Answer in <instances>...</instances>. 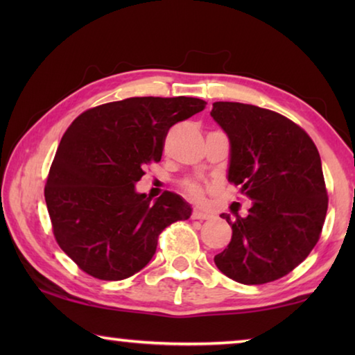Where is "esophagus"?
Segmentation results:
<instances>
[{
	"label": "esophagus",
	"instance_id": "esophagus-1",
	"mask_svg": "<svg viewBox=\"0 0 355 355\" xmlns=\"http://www.w3.org/2000/svg\"><path fill=\"white\" fill-rule=\"evenodd\" d=\"M209 218H211V213L207 211V209H202V208H194V211H192V219L203 220V219H209Z\"/></svg>",
	"mask_w": 355,
	"mask_h": 355
}]
</instances>
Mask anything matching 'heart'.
<instances>
[{"mask_svg": "<svg viewBox=\"0 0 355 355\" xmlns=\"http://www.w3.org/2000/svg\"><path fill=\"white\" fill-rule=\"evenodd\" d=\"M186 191H188V194L194 197V199H200L202 194H203V189L199 183H194V182H188L184 184Z\"/></svg>", "mask_w": 355, "mask_h": 355, "instance_id": "1", "label": "heart"}]
</instances>
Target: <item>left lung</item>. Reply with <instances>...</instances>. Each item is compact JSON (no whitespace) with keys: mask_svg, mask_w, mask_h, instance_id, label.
Returning <instances> with one entry per match:
<instances>
[{"mask_svg":"<svg viewBox=\"0 0 355 355\" xmlns=\"http://www.w3.org/2000/svg\"><path fill=\"white\" fill-rule=\"evenodd\" d=\"M209 114L230 142L228 182L252 200L245 218L220 214L232 241L214 257L216 266L244 285L277 280L320 239L327 213L320 153L302 128L274 111L216 101Z\"/></svg>","mask_w":355,"mask_h":355,"instance_id":"8db88e82","label":"left lung"}]
</instances>
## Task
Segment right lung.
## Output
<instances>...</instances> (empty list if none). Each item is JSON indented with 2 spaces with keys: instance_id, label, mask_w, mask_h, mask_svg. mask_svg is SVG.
I'll use <instances>...</instances> for the list:
<instances>
[{
  "instance_id": "right-lung-1",
  "label": "right lung",
  "mask_w": 355,
  "mask_h": 355,
  "mask_svg": "<svg viewBox=\"0 0 355 355\" xmlns=\"http://www.w3.org/2000/svg\"><path fill=\"white\" fill-rule=\"evenodd\" d=\"M205 107L192 97H133L92 107L65 131L45 186L53 233L84 272L122 280L139 272L167 225L189 219L183 197L136 191L142 167L159 161L177 122Z\"/></svg>"
}]
</instances>
